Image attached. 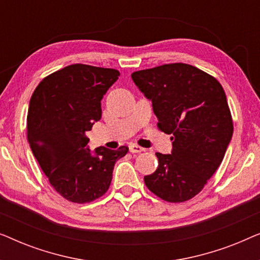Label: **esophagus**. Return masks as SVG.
<instances>
[{
	"label": "esophagus",
	"mask_w": 260,
	"mask_h": 260,
	"mask_svg": "<svg viewBox=\"0 0 260 260\" xmlns=\"http://www.w3.org/2000/svg\"><path fill=\"white\" fill-rule=\"evenodd\" d=\"M129 149H130V151L133 152V154H135V152H142L144 150L143 148L140 147V145H137V144H130Z\"/></svg>",
	"instance_id": "1"
}]
</instances>
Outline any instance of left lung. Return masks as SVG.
Returning a JSON list of instances; mask_svg holds the SVG:
<instances>
[{
    "label": "left lung",
    "instance_id": "8db88e82",
    "mask_svg": "<svg viewBox=\"0 0 260 260\" xmlns=\"http://www.w3.org/2000/svg\"><path fill=\"white\" fill-rule=\"evenodd\" d=\"M152 102L157 127L172 135V154L156 152L158 167L144 176L148 189L179 204L193 199L219 168L232 138L233 120L221 84L188 63H166L131 74Z\"/></svg>",
    "mask_w": 260,
    "mask_h": 260
}]
</instances>
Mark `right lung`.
<instances>
[{
	"instance_id": "obj_1",
	"label": "right lung",
	"mask_w": 260,
	"mask_h": 260,
	"mask_svg": "<svg viewBox=\"0 0 260 260\" xmlns=\"http://www.w3.org/2000/svg\"><path fill=\"white\" fill-rule=\"evenodd\" d=\"M119 72L73 63L40 81L30 98L27 138L49 183L67 201L87 204L102 198L112 180L116 161L129 151L86 147L85 133L102 118L101 101Z\"/></svg>"
}]
</instances>
